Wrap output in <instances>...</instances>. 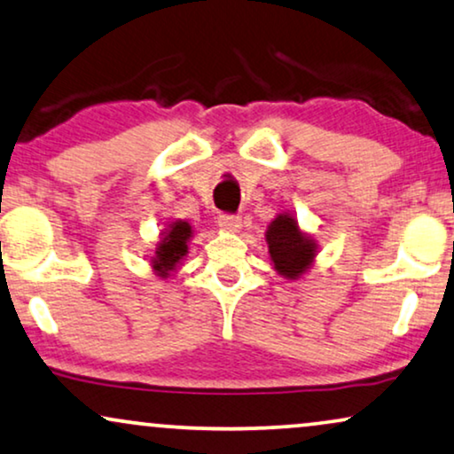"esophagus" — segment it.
<instances>
[{
  "label": "esophagus",
  "mask_w": 454,
  "mask_h": 454,
  "mask_svg": "<svg viewBox=\"0 0 454 454\" xmlns=\"http://www.w3.org/2000/svg\"><path fill=\"white\" fill-rule=\"evenodd\" d=\"M219 225L223 229H227V231H239L241 229V216L239 215H229V213H223L219 215Z\"/></svg>",
  "instance_id": "34e87169"
}]
</instances>
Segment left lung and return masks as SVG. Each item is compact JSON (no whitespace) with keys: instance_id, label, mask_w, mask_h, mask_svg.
I'll return each mask as SVG.
<instances>
[{"instance_id":"1","label":"left lung","mask_w":454,"mask_h":454,"mask_svg":"<svg viewBox=\"0 0 454 454\" xmlns=\"http://www.w3.org/2000/svg\"><path fill=\"white\" fill-rule=\"evenodd\" d=\"M269 254L279 275L298 279L310 267L317 254V244L298 229L290 215H279L267 229Z\"/></svg>"}]
</instances>
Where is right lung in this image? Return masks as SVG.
<instances>
[{"instance_id":"right-lung-1","label":"right lung","mask_w":454,"mask_h":454,"mask_svg":"<svg viewBox=\"0 0 454 454\" xmlns=\"http://www.w3.org/2000/svg\"><path fill=\"white\" fill-rule=\"evenodd\" d=\"M192 238V225L185 221H175L162 233L160 244L156 248V256L152 258V267L160 278L173 270L179 264L181 258L187 254V241Z\"/></svg>"}]
</instances>
